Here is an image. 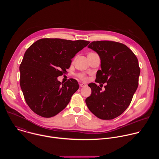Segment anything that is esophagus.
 I'll return each mask as SVG.
<instances>
[{
	"instance_id": "obj_1",
	"label": "esophagus",
	"mask_w": 159,
	"mask_h": 159,
	"mask_svg": "<svg viewBox=\"0 0 159 159\" xmlns=\"http://www.w3.org/2000/svg\"><path fill=\"white\" fill-rule=\"evenodd\" d=\"M80 86L81 87H85L87 86V84H85V83H81V84H80Z\"/></svg>"
}]
</instances>
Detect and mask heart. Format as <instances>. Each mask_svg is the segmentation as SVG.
<instances>
[{"instance_id": "b5f03b06", "label": "heart", "mask_w": 159, "mask_h": 159, "mask_svg": "<svg viewBox=\"0 0 159 159\" xmlns=\"http://www.w3.org/2000/svg\"><path fill=\"white\" fill-rule=\"evenodd\" d=\"M80 77V78H81L82 79H83V80H84L87 79V77H86L85 75H81Z\"/></svg>"}]
</instances>
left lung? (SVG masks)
Here are the masks:
<instances>
[{
	"label": "left lung",
	"mask_w": 159,
	"mask_h": 159,
	"mask_svg": "<svg viewBox=\"0 0 159 159\" xmlns=\"http://www.w3.org/2000/svg\"><path fill=\"white\" fill-rule=\"evenodd\" d=\"M89 48L100 57L101 70L97 72L96 82L107 83L105 90L95 83L88 85L91 95L85 99L89 109L98 118L112 120L129 106L137 89L140 69L139 61L126 45L115 41H93Z\"/></svg>",
	"instance_id": "obj_1"
}]
</instances>
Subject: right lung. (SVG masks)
Instances as JSON below:
<instances>
[{"label":"right lung","mask_w":159,"mask_h":159,"mask_svg":"<svg viewBox=\"0 0 159 159\" xmlns=\"http://www.w3.org/2000/svg\"><path fill=\"white\" fill-rule=\"evenodd\" d=\"M89 41L43 38L34 43L20 65V85L25 101L39 116L51 118L61 111L79 89L70 79L63 84L57 77L69 69L72 59Z\"/></svg>","instance_id":"right-lung-1"}]
</instances>
